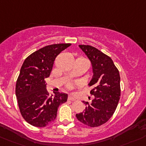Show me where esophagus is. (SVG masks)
Returning <instances> with one entry per match:
<instances>
[{
  "instance_id": "obj_1",
  "label": "esophagus",
  "mask_w": 146,
  "mask_h": 146,
  "mask_svg": "<svg viewBox=\"0 0 146 146\" xmlns=\"http://www.w3.org/2000/svg\"><path fill=\"white\" fill-rule=\"evenodd\" d=\"M68 99L69 101H72V102H73V101L76 100V99H75V98L73 97V96H71V95H69L68 98Z\"/></svg>"
}]
</instances>
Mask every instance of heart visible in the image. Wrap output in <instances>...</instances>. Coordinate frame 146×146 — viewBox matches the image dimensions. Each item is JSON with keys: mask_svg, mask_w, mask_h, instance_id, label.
Returning a JSON list of instances; mask_svg holds the SVG:
<instances>
[{"mask_svg": "<svg viewBox=\"0 0 146 146\" xmlns=\"http://www.w3.org/2000/svg\"><path fill=\"white\" fill-rule=\"evenodd\" d=\"M73 84H72V83H68V84H67V87L68 88H73Z\"/></svg>", "mask_w": 146, "mask_h": 146, "instance_id": "b5f03b06", "label": "heart"}]
</instances>
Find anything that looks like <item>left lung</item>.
<instances>
[{
  "label": "left lung",
  "mask_w": 146,
  "mask_h": 146,
  "mask_svg": "<svg viewBox=\"0 0 146 146\" xmlns=\"http://www.w3.org/2000/svg\"><path fill=\"white\" fill-rule=\"evenodd\" d=\"M93 67L94 76L89 83L90 94L94 96L83 112L76 114L81 123L90 127L101 126L112 117L120 99V76L110 57L90 45L80 44Z\"/></svg>",
  "instance_id": "1"
}]
</instances>
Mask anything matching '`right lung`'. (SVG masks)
<instances>
[{"label": "right lung", "instance_id": "add662e5", "mask_svg": "<svg viewBox=\"0 0 146 146\" xmlns=\"http://www.w3.org/2000/svg\"><path fill=\"white\" fill-rule=\"evenodd\" d=\"M71 44L45 46L29 55L21 66L16 84V95L21 116L30 125L43 127L54 122L58 108L68 95L54 92L50 96L45 78L49 77L58 54Z\"/></svg>", "mask_w": 146, "mask_h": 146}]
</instances>
